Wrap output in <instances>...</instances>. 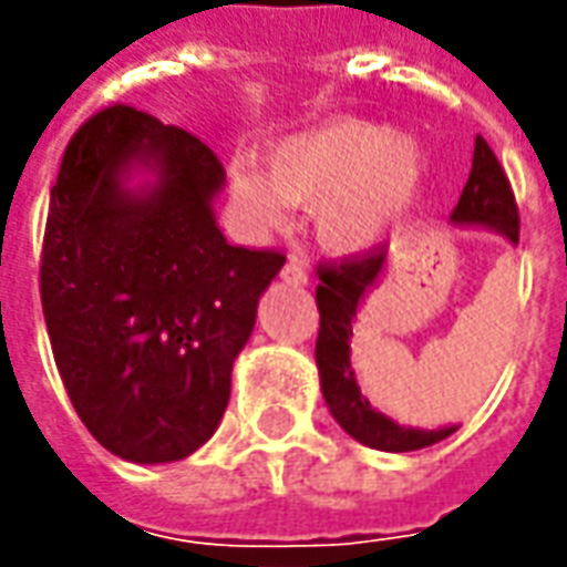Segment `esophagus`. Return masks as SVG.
I'll return each instance as SVG.
<instances>
[{"label":"esophagus","instance_id":"34e87169","mask_svg":"<svg viewBox=\"0 0 567 567\" xmlns=\"http://www.w3.org/2000/svg\"><path fill=\"white\" fill-rule=\"evenodd\" d=\"M282 279L285 282H295V285H307L309 282V272H307V267H303V264H300V260H288V264H285L282 267Z\"/></svg>","mask_w":567,"mask_h":567}]
</instances>
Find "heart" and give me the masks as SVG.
I'll list each match as a JSON object with an SVG mask.
<instances>
[{
  "label": "heart",
  "instance_id": "obj_1",
  "mask_svg": "<svg viewBox=\"0 0 567 567\" xmlns=\"http://www.w3.org/2000/svg\"><path fill=\"white\" fill-rule=\"evenodd\" d=\"M422 175L425 154L406 133L333 117L276 142L264 169L236 161L227 182L239 215L255 227H279L288 206H312L321 246L358 251L406 221Z\"/></svg>",
  "mask_w": 567,
  "mask_h": 567
}]
</instances>
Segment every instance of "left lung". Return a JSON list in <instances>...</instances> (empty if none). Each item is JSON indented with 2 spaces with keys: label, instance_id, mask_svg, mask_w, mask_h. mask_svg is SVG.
<instances>
[{
  "label": "left lung",
  "instance_id": "8db88e82",
  "mask_svg": "<svg viewBox=\"0 0 567 567\" xmlns=\"http://www.w3.org/2000/svg\"><path fill=\"white\" fill-rule=\"evenodd\" d=\"M455 224H483L495 227L511 243H519V209L513 197L511 182L501 169L495 151L488 148L483 136L474 142V166L471 178L464 185L458 206L450 215ZM385 264L382 246L358 251L340 260H321L319 264V340H316V364H319L321 392L331 406L333 419L340 422L346 434H352L358 443L382 452H413L434 446L440 440L455 434V427H422L394 425L392 419L377 413L370 401L361 394L355 370L349 361V343H352V321H355L358 303L368 295V288L377 282Z\"/></svg>",
  "mask_w": 567,
  "mask_h": 567
}]
</instances>
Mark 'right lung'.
<instances>
[{"label": "right lung", "instance_id": "right-lung-1", "mask_svg": "<svg viewBox=\"0 0 567 567\" xmlns=\"http://www.w3.org/2000/svg\"><path fill=\"white\" fill-rule=\"evenodd\" d=\"M133 162L158 185L133 195ZM215 151L133 105H109L69 140L44 224L39 291L75 413L127 462H178L215 434L276 248L230 246L212 197Z\"/></svg>", "mask_w": 567, "mask_h": 567}]
</instances>
